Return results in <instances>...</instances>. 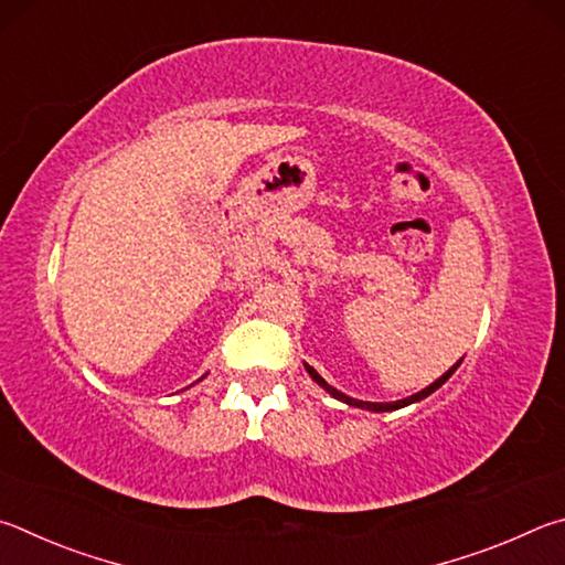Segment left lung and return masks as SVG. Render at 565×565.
<instances>
[{"label": "left lung", "instance_id": "1", "mask_svg": "<svg viewBox=\"0 0 565 565\" xmlns=\"http://www.w3.org/2000/svg\"><path fill=\"white\" fill-rule=\"evenodd\" d=\"M461 362V360H459ZM459 362L454 364V367L449 370V372H444L441 377L437 380V382H431L427 390H422V392H417V394H412V397H407V399H399V402H360V399H352V397H348V394H342V392H338L334 387H330L328 382H324L318 372H315L312 367H308V364H305V367H308V372H310V377L320 384V387H324L328 390L334 399H340V402H344V404H350V407H362V409H370V412H392V409H399V407H407V404H412V402H419V399H424V397H429V394L434 392V390H439L444 382H447L449 377H451V372L459 367Z\"/></svg>", "mask_w": 565, "mask_h": 565}]
</instances>
